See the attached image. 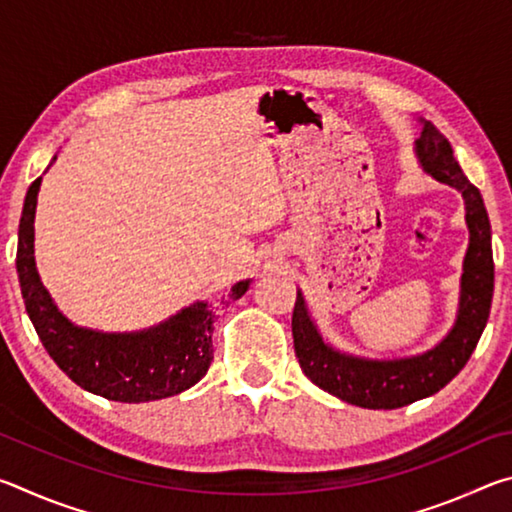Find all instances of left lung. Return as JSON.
<instances>
[{
	"label": "left lung",
	"instance_id": "obj_1",
	"mask_svg": "<svg viewBox=\"0 0 512 512\" xmlns=\"http://www.w3.org/2000/svg\"><path fill=\"white\" fill-rule=\"evenodd\" d=\"M415 151H418L424 171L440 183L458 189L465 198L470 248H467L463 264L461 309H458L456 325L447 334V339L433 350L411 359H354L323 343L300 293L296 307H293V348H296L302 372L329 395H336L339 400L354 406H363V409H400V406L438 393L472 357L490 316L495 262H492L490 221L481 192L465 178L454 158L452 144L431 121L422 124Z\"/></svg>",
	"mask_w": 512,
	"mask_h": 512
}]
</instances>
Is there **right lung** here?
<instances>
[{"mask_svg":"<svg viewBox=\"0 0 512 512\" xmlns=\"http://www.w3.org/2000/svg\"><path fill=\"white\" fill-rule=\"evenodd\" d=\"M40 180H33L24 198L15 264L24 307L49 357L74 384L112 402H153L192 388L214 359L212 332L219 307L196 302L162 325L137 334H101L74 327L42 287L33 259ZM246 291L248 280L235 284L221 305H230Z\"/></svg>","mask_w":512,"mask_h":512,"instance_id":"right-lung-1","label":"right lung"}]
</instances>
